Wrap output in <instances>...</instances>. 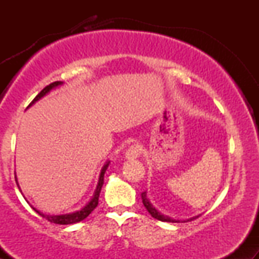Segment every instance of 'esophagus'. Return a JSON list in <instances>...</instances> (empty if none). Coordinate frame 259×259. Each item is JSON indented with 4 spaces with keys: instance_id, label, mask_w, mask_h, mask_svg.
Returning a JSON list of instances; mask_svg holds the SVG:
<instances>
[{
    "instance_id": "obj_1",
    "label": "esophagus",
    "mask_w": 259,
    "mask_h": 259,
    "mask_svg": "<svg viewBox=\"0 0 259 259\" xmlns=\"http://www.w3.org/2000/svg\"><path fill=\"white\" fill-rule=\"evenodd\" d=\"M140 151H141V148H140L139 145L138 144H134V145H132V146H130L126 150L125 157H126L127 159L138 158V157L140 156Z\"/></svg>"
}]
</instances>
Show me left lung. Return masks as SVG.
I'll use <instances>...</instances> for the list:
<instances>
[{"instance_id":"8db88e82","label":"left lung","mask_w":259,"mask_h":259,"mask_svg":"<svg viewBox=\"0 0 259 259\" xmlns=\"http://www.w3.org/2000/svg\"><path fill=\"white\" fill-rule=\"evenodd\" d=\"M141 198H142V203H144V206L146 207V209L148 210V213H150V214L152 215L153 218L158 219V221H160V222H168V223H178V222H179V221H175V219L169 218V217H167V215L160 214L158 210H157L156 208H154L152 204H151V202L148 201L146 192H142ZM197 217H194V218H190V219H187V221H184V222H191V221H194V219L197 218Z\"/></svg>"}]
</instances>
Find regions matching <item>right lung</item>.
Listing matches in <instances>:
<instances>
[{
  "label": "right lung",
  "instance_id": "add662e5",
  "mask_svg": "<svg viewBox=\"0 0 259 259\" xmlns=\"http://www.w3.org/2000/svg\"><path fill=\"white\" fill-rule=\"evenodd\" d=\"M62 84H63V82H62V81H55V82H52V84L47 85L46 88H45L44 90L41 91L40 94H38L37 96L31 101V103L28 107H30V106L34 105V103L36 102V101H38L40 99H42L45 95L49 94V92L51 91L52 89H56V88H57V86L62 85ZM108 165H109V162H107L106 164L103 165L102 170H101L100 178H99V184H97L96 190H95V194H94V196H92V198L90 200V202H89V203L86 204V206L82 207L81 209L76 210V212L69 213V214H62V215H47V214H44V213L38 212V210L35 209V208H34V210L36 213H38V214H40L41 217H42V218L46 219V221H49V222H51V223H55V224H61V225L75 224V223H79V222L84 221L86 217L90 214L92 210H94L95 208L97 207V204H99L100 192H101V189H102V185H103V178H105L106 169L108 168ZM17 185H18V183H17Z\"/></svg>",
  "mask_w": 259,
  "mask_h": 259
}]
</instances>
